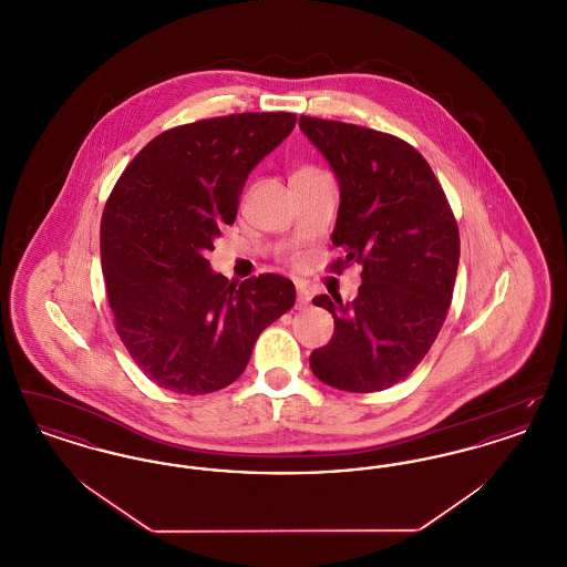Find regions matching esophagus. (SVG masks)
Returning a JSON list of instances; mask_svg holds the SVG:
<instances>
[{
  "mask_svg": "<svg viewBox=\"0 0 567 567\" xmlns=\"http://www.w3.org/2000/svg\"><path fill=\"white\" fill-rule=\"evenodd\" d=\"M308 303H310V296H308V291H306V289H297V310H303V308H308Z\"/></svg>",
  "mask_w": 567,
  "mask_h": 567,
  "instance_id": "1",
  "label": "esophagus"
}]
</instances>
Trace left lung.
Listing matches in <instances>:
<instances>
[{
  "instance_id": "left-lung-1",
  "label": "left lung",
  "mask_w": 567,
  "mask_h": 567,
  "mask_svg": "<svg viewBox=\"0 0 567 567\" xmlns=\"http://www.w3.org/2000/svg\"><path fill=\"white\" fill-rule=\"evenodd\" d=\"M340 183L331 243L359 264L361 289L312 299L333 315V338L310 354L324 384L372 393L404 380L446 321L458 266V227L425 157L402 137L342 121L299 116Z\"/></svg>"
}]
</instances>
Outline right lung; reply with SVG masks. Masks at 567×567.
<instances>
[{"mask_svg":"<svg viewBox=\"0 0 567 567\" xmlns=\"http://www.w3.org/2000/svg\"><path fill=\"white\" fill-rule=\"evenodd\" d=\"M293 112L202 118L153 137L116 181L102 216V271L114 329L157 386L206 395L243 377L259 333L296 303L278 274L229 282L210 270L250 169L293 132Z\"/></svg>","mask_w":567,"mask_h":567,"instance_id":"add662e5","label":"right lung"}]
</instances>
